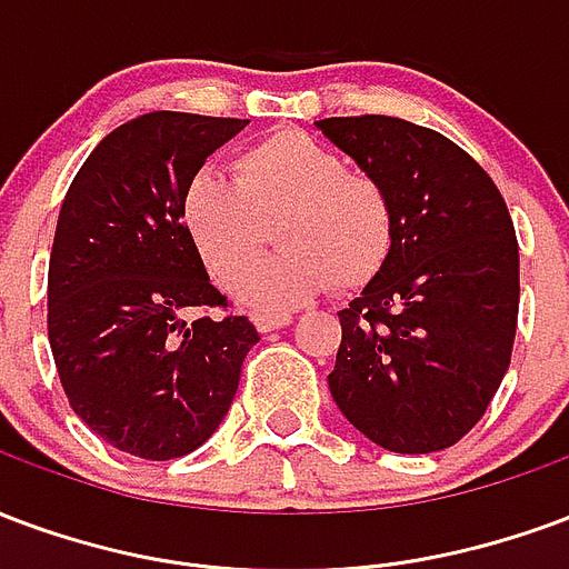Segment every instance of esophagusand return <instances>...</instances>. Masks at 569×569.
<instances>
[{"mask_svg": "<svg viewBox=\"0 0 569 569\" xmlns=\"http://www.w3.org/2000/svg\"><path fill=\"white\" fill-rule=\"evenodd\" d=\"M290 325V315L288 312H260L254 315V327L260 333H269V330H279V327Z\"/></svg>", "mask_w": 569, "mask_h": 569, "instance_id": "obj_1", "label": "esophagus"}]
</instances>
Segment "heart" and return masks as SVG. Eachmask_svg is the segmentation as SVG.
Returning <instances> with one entry per match:
<instances>
[{
	"mask_svg": "<svg viewBox=\"0 0 569 569\" xmlns=\"http://www.w3.org/2000/svg\"><path fill=\"white\" fill-rule=\"evenodd\" d=\"M178 211L211 279L223 288L242 279L239 302L263 312L312 300L330 281L363 288L388 263L397 233L379 178L297 130L239 153L236 181L218 169L193 172ZM272 222L282 251L256 268Z\"/></svg>",
	"mask_w": 569,
	"mask_h": 569,
	"instance_id": "heart-1",
	"label": "heart"
}]
</instances>
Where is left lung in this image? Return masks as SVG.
I'll return each mask as SVG.
<instances>
[{
    "label": "left lung",
    "mask_w": 569,
    "mask_h": 569,
    "mask_svg": "<svg viewBox=\"0 0 569 569\" xmlns=\"http://www.w3.org/2000/svg\"><path fill=\"white\" fill-rule=\"evenodd\" d=\"M315 127L385 184L388 263L339 312V412L397 455L455 446L500 388L518 321V242L495 181L458 144L385 114Z\"/></svg>",
    "instance_id": "1"
}]
</instances>
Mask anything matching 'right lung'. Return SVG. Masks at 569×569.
Wrapping results in <instances>:
<instances>
[{"instance_id":"1","label":"right lung","mask_w":569,"mask_h":569,"mask_svg":"<svg viewBox=\"0 0 569 569\" xmlns=\"http://www.w3.org/2000/svg\"><path fill=\"white\" fill-rule=\"evenodd\" d=\"M248 120L151 111L93 148L66 193L48 339L74 416L114 449L172 460L218 430L257 339L223 309L181 223L193 172Z\"/></svg>"}]
</instances>
